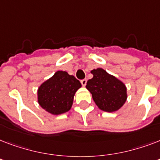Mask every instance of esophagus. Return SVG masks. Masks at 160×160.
<instances>
[{"mask_svg":"<svg viewBox=\"0 0 160 160\" xmlns=\"http://www.w3.org/2000/svg\"><path fill=\"white\" fill-rule=\"evenodd\" d=\"M80 83H81V85H82L83 86H85V85H86V83H87V80H86V79L81 80H80Z\"/></svg>","mask_w":160,"mask_h":160,"instance_id":"esophagus-1","label":"esophagus"}]
</instances>
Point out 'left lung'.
I'll return each instance as SVG.
<instances>
[{
    "label": "left lung",
    "mask_w": 160,
    "mask_h": 160,
    "mask_svg": "<svg viewBox=\"0 0 160 160\" xmlns=\"http://www.w3.org/2000/svg\"><path fill=\"white\" fill-rule=\"evenodd\" d=\"M93 78L87 81L86 89L99 109L114 112L121 108L127 100V89L124 83L102 68L90 71Z\"/></svg>",
    "instance_id": "left-lung-1"
}]
</instances>
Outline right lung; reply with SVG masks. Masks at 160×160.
Instances as JSON below:
<instances>
[{
  "label": "right lung",
  "instance_id": "obj_1",
  "mask_svg": "<svg viewBox=\"0 0 160 160\" xmlns=\"http://www.w3.org/2000/svg\"><path fill=\"white\" fill-rule=\"evenodd\" d=\"M80 87L81 84L74 75L58 70L39 87V105L52 114H64L70 109L75 92Z\"/></svg>",
  "mask_w": 160,
  "mask_h": 160
}]
</instances>
